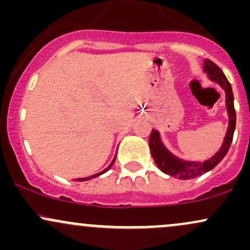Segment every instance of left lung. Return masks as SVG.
Returning a JSON list of instances; mask_svg holds the SVG:
<instances>
[{
	"mask_svg": "<svg viewBox=\"0 0 250 250\" xmlns=\"http://www.w3.org/2000/svg\"><path fill=\"white\" fill-rule=\"evenodd\" d=\"M203 70L208 74V77L211 81L219 83L221 88L226 93V105L227 111L229 116V125L227 129V134L223 140L222 146L220 150L214 155L213 157L203 162H191V161H183L179 157L174 156L167 148L165 147L161 141V137L157 130H151L150 136H149V148H150L151 156H153L157 168L163 171L165 174L170 175V176L176 177L180 180H189L194 177L201 176L207 171L216 167L219 163L222 161L223 157L228 153L230 148L231 141H233V135L235 131V125H236V113L234 108V95L231 90V85L229 83L227 77L223 74V71L217 67L216 64L210 60H205V65Z\"/></svg>",
	"mask_w": 250,
	"mask_h": 250,
	"instance_id": "obj_1",
	"label": "left lung"
}]
</instances>
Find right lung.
I'll list each match as a JSON object with an SVG mask.
<instances>
[{
    "mask_svg": "<svg viewBox=\"0 0 250 250\" xmlns=\"http://www.w3.org/2000/svg\"><path fill=\"white\" fill-rule=\"evenodd\" d=\"M115 157H116V156H115ZM114 162H115V159H114V160H113V161H111V163H110V165H109V166H108V167L104 169V170H103V171H101V173H97V174H95V175H91V176H89V177H82V179H76V181H80V182H82V181H88V180L93 179V177L100 176V175L104 174V173H105V171H108V170H109V169H110V167H111V166H113V165H114Z\"/></svg>",
    "mask_w": 250,
    "mask_h": 250,
    "instance_id": "right-lung-1",
    "label": "right lung"
}]
</instances>
